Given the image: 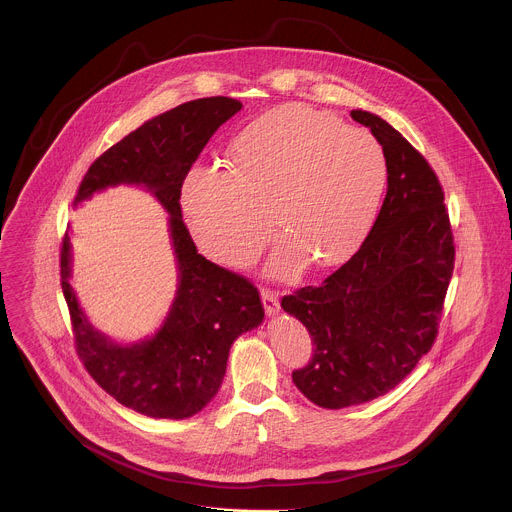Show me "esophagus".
<instances>
[{
	"mask_svg": "<svg viewBox=\"0 0 512 512\" xmlns=\"http://www.w3.org/2000/svg\"><path fill=\"white\" fill-rule=\"evenodd\" d=\"M262 303H264V309L268 315H276L280 311V299H278V292L274 290H268V288H262Z\"/></svg>",
	"mask_w": 512,
	"mask_h": 512,
	"instance_id": "obj_1",
	"label": "esophagus"
}]
</instances>
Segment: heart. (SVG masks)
Wrapping results in <instances>:
<instances>
[{
  "mask_svg": "<svg viewBox=\"0 0 512 512\" xmlns=\"http://www.w3.org/2000/svg\"><path fill=\"white\" fill-rule=\"evenodd\" d=\"M386 183L382 146L337 116L301 104L274 108L232 144L230 171L195 165L181 191L199 248L228 268L256 260L272 222L284 232L268 272L290 278L309 258H349L372 224Z\"/></svg>",
  "mask_w": 512,
  "mask_h": 512,
  "instance_id": "b5f03b06",
  "label": "heart"
}]
</instances>
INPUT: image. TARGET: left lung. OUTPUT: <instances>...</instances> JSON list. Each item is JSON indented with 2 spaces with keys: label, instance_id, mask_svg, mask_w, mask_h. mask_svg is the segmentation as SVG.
Instances as JSON below:
<instances>
[{
  "label": "left lung",
  "instance_id": "obj_1",
  "mask_svg": "<svg viewBox=\"0 0 512 512\" xmlns=\"http://www.w3.org/2000/svg\"><path fill=\"white\" fill-rule=\"evenodd\" d=\"M351 118L386 155L382 209L349 262L282 297L315 347L293 384L331 410L386 394L432 349L455 262L443 189L426 157L380 116L353 110Z\"/></svg>",
  "mask_w": 512,
  "mask_h": 512
}]
</instances>
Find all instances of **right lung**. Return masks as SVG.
I'll return each instance as SVG.
<instances>
[{"instance_id": "obj_1", "label": "right lung", "mask_w": 512, "mask_h": 512, "mask_svg": "<svg viewBox=\"0 0 512 512\" xmlns=\"http://www.w3.org/2000/svg\"><path fill=\"white\" fill-rule=\"evenodd\" d=\"M240 108L234 98L213 96L147 120L88 167L74 197L76 207L96 191L142 185L169 213L177 293L159 331L134 345H118L90 325L71 286L69 232L61 246V288L78 359L102 390L149 418L183 420L201 412L219 392L232 343L264 319L258 290L197 252L179 205L191 165Z\"/></svg>"}]
</instances>
